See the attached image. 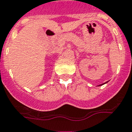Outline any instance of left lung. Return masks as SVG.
Returning a JSON list of instances; mask_svg holds the SVG:
<instances>
[{
	"instance_id": "obj_1",
	"label": "left lung",
	"mask_w": 132,
	"mask_h": 132,
	"mask_svg": "<svg viewBox=\"0 0 132 132\" xmlns=\"http://www.w3.org/2000/svg\"><path fill=\"white\" fill-rule=\"evenodd\" d=\"M106 83H107V82H106ZM106 83H104V84H101V85H99V86H102V85L104 84H106Z\"/></svg>"
}]
</instances>
